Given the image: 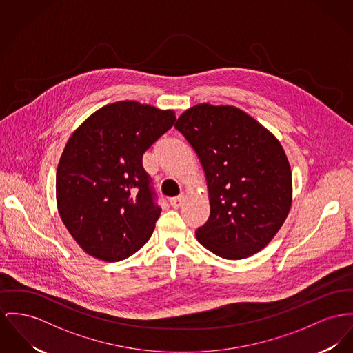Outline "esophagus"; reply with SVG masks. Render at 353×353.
<instances>
[{
    "instance_id": "1",
    "label": "esophagus",
    "mask_w": 353,
    "mask_h": 353,
    "mask_svg": "<svg viewBox=\"0 0 353 353\" xmlns=\"http://www.w3.org/2000/svg\"><path fill=\"white\" fill-rule=\"evenodd\" d=\"M183 201H185V196H183V195H179V196H176V198H172V199L170 201V205H171L172 209H179V208L182 206Z\"/></svg>"
}]
</instances>
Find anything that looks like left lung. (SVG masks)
<instances>
[{
    "mask_svg": "<svg viewBox=\"0 0 353 353\" xmlns=\"http://www.w3.org/2000/svg\"><path fill=\"white\" fill-rule=\"evenodd\" d=\"M205 171L210 202L199 243L226 259H248L281 229L293 201L280 141L234 105L196 104L175 123Z\"/></svg>",
    "mask_w": 353,
    "mask_h": 353,
    "instance_id": "1",
    "label": "left lung"
}]
</instances>
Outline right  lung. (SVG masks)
<instances>
[{
    "label": "right lung",
    "instance_id": "add662e5",
    "mask_svg": "<svg viewBox=\"0 0 353 353\" xmlns=\"http://www.w3.org/2000/svg\"><path fill=\"white\" fill-rule=\"evenodd\" d=\"M175 119L172 110L123 100L99 108L73 131L57 165L56 203L91 257L128 259L152 235L161 209L141 158Z\"/></svg>",
    "mask_w": 353,
    "mask_h": 353
}]
</instances>
